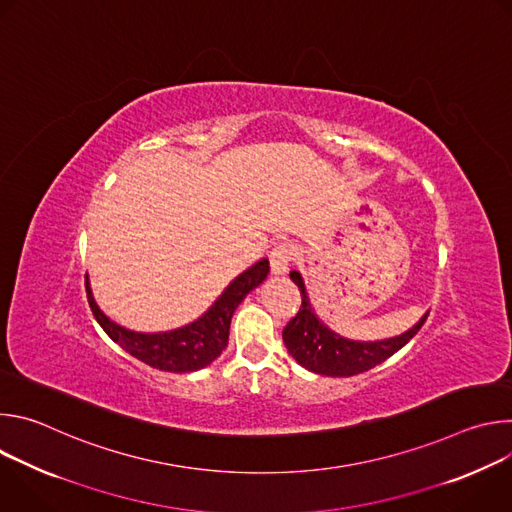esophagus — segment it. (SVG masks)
<instances>
[{"label": "esophagus", "mask_w": 512, "mask_h": 512, "mask_svg": "<svg viewBox=\"0 0 512 512\" xmlns=\"http://www.w3.org/2000/svg\"><path fill=\"white\" fill-rule=\"evenodd\" d=\"M296 247L289 245V243H277L271 253H269V263H271V273L281 275L289 271L291 261L296 259Z\"/></svg>", "instance_id": "34e87169"}]
</instances>
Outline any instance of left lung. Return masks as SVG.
Segmentation results:
<instances>
[{
	"label": "left lung",
	"instance_id": "1",
	"mask_svg": "<svg viewBox=\"0 0 512 512\" xmlns=\"http://www.w3.org/2000/svg\"><path fill=\"white\" fill-rule=\"evenodd\" d=\"M289 277L302 291V306L300 312L283 328V342L287 346V352L294 356L304 369L316 375L352 377L377 367V364L385 362L389 356L401 350L419 332L429 314L427 312L413 328L395 338L377 342L348 340L332 332L328 326H324L320 318L314 314L302 275L298 271H291Z\"/></svg>",
	"mask_w": 512,
	"mask_h": 512
}]
</instances>
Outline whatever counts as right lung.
<instances>
[{"instance_id":"1","label":"right lung","mask_w":512,"mask_h":512,"mask_svg":"<svg viewBox=\"0 0 512 512\" xmlns=\"http://www.w3.org/2000/svg\"><path fill=\"white\" fill-rule=\"evenodd\" d=\"M267 273L269 261H257L239 277H235L223 294L218 296V300L198 320L176 330L154 334L127 330L113 322L111 318H107L93 298L89 281L87 298L97 322L107 332V336L113 342H117L123 350H127L131 356L160 371L192 373L208 367L214 358L221 356V352L229 344V328L235 310L245 300L249 291L263 283Z\"/></svg>"}]
</instances>
